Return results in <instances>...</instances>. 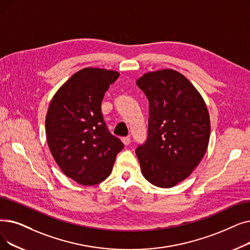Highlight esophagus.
I'll return each mask as SVG.
<instances>
[{
	"instance_id": "obj_1",
	"label": "esophagus",
	"mask_w": 250,
	"mask_h": 250,
	"mask_svg": "<svg viewBox=\"0 0 250 250\" xmlns=\"http://www.w3.org/2000/svg\"><path fill=\"white\" fill-rule=\"evenodd\" d=\"M122 142L125 146H127V145H129V143H131V139H129L128 137H124V138H122Z\"/></svg>"
}]
</instances>
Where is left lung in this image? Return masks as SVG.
Listing matches in <instances>:
<instances>
[{"mask_svg": "<svg viewBox=\"0 0 250 250\" xmlns=\"http://www.w3.org/2000/svg\"><path fill=\"white\" fill-rule=\"evenodd\" d=\"M149 101L148 138L136 154L144 178L159 188L187 179L203 158L210 119L200 93L173 69L150 71L137 80Z\"/></svg>", "mask_w": 250, "mask_h": 250, "instance_id": "obj_1", "label": "left lung"}]
</instances>
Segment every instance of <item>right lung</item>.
<instances>
[{"label":"right lung","instance_id":"right-lung-1","mask_svg":"<svg viewBox=\"0 0 250 250\" xmlns=\"http://www.w3.org/2000/svg\"><path fill=\"white\" fill-rule=\"evenodd\" d=\"M119 73L86 67L75 72L53 96L46 116V136L53 158L65 176L83 186L111 173L125 145L103 121L101 103Z\"/></svg>","mask_w":250,"mask_h":250}]
</instances>
